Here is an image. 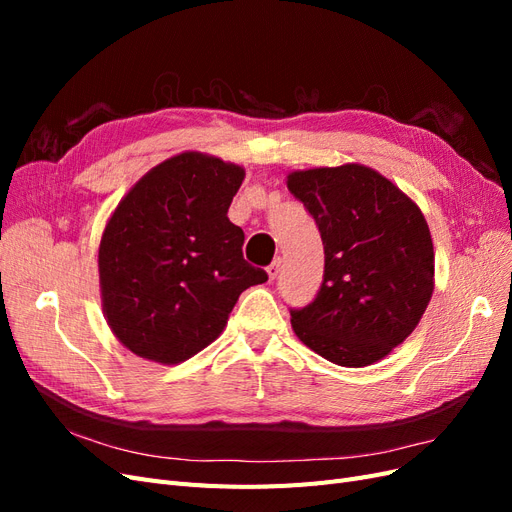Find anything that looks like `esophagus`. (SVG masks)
Wrapping results in <instances>:
<instances>
[{
	"mask_svg": "<svg viewBox=\"0 0 512 512\" xmlns=\"http://www.w3.org/2000/svg\"><path fill=\"white\" fill-rule=\"evenodd\" d=\"M280 269H282V260L280 258H275L271 265L267 267V275H269V280H275L277 275H280Z\"/></svg>",
	"mask_w": 512,
	"mask_h": 512,
	"instance_id": "esophagus-1",
	"label": "esophagus"
}]
</instances>
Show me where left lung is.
<instances>
[{
    "instance_id": "8db88e82",
    "label": "left lung",
    "mask_w": 512,
    "mask_h": 512,
    "mask_svg": "<svg viewBox=\"0 0 512 512\" xmlns=\"http://www.w3.org/2000/svg\"><path fill=\"white\" fill-rule=\"evenodd\" d=\"M288 190L318 224L324 277L316 299L290 309L301 342L342 367L374 365L416 329L433 294L425 215L363 164L292 170Z\"/></svg>"
}]
</instances>
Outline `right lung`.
<instances>
[{"instance_id":"obj_1","label":"right lung","mask_w":512,"mask_h":512,"mask_svg":"<svg viewBox=\"0 0 512 512\" xmlns=\"http://www.w3.org/2000/svg\"><path fill=\"white\" fill-rule=\"evenodd\" d=\"M245 168L183 151L121 198L98 250L102 312L113 335L147 361L177 365L224 331L239 294L267 282L243 260L228 207Z\"/></svg>"}]
</instances>
